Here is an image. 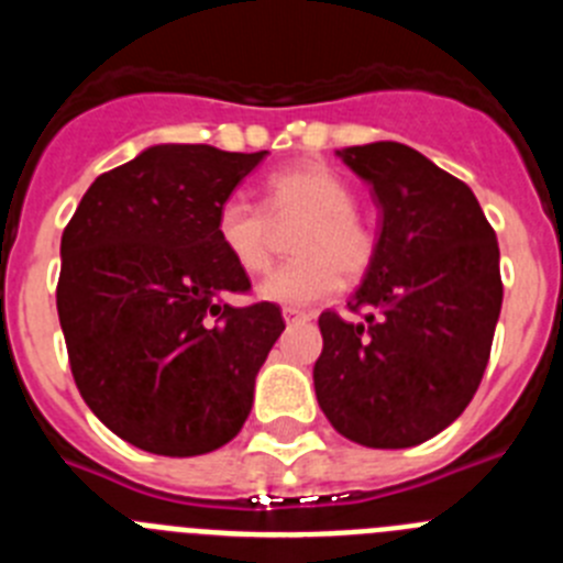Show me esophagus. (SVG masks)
Segmentation results:
<instances>
[{
    "label": "esophagus",
    "instance_id": "obj_1",
    "mask_svg": "<svg viewBox=\"0 0 563 563\" xmlns=\"http://www.w3.org/2000/svg\"><path fill=\"white\" fill-rule=\"evenodd\" d=\"M282 316H285L287 324H296V321H307V318H310V312L292 310V307H285V310H282Z\"/></svg>",
    "mask_w": 563,
    "mask_h": 563
}]
</instances>
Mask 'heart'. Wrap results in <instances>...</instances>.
<instances>
[{
	"mask_svg": "<svg viewBox=\"0 0 563 563\" xmlns=\"http://www.w3.org/2000/svg\"><path fill=\"white\" fill-rule=\"evenodd\" d=\"M265 210L245 197H228L217 208L213 233L233 265L245 273H262L271 262V221L307 217L292 251L298 258L267 273L256 296L271 305L298 310L324 301L341 290L342 267L357 276L375 256V236L355 217V194L341 174L321 163L282 168L265 183Z\"/></svg>",
	"mask_w": 563,
	"mask_h": 563,
	"instance_id": "b5f03b06",
	"label": "heart"
}]
</instances>
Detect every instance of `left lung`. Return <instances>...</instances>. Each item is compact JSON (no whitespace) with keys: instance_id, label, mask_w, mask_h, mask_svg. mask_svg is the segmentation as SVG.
Returning <instances> with one entry per match:
<instances>
[{"instance_id":"8db88e82","label":"left lung","mask_w":563,"mask_h":563,"mask_svg":"<svg viewBox=\"0 0 563 563\" xmlns=\"http://www.w3.org/2000/svg\"><path fill=\"white\" fill-rule=\"evenodd\" d=\"M380 211L375 256L350 324L321 312L316 397L332 429L366 449H411L465 411L501 310L499 245L474 191L395 141L335 152Z\"/></svg>"}]
</instances>
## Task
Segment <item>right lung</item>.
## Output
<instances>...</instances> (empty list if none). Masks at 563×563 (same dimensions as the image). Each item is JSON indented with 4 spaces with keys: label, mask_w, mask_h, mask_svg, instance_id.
<instances>
[{
    "label": "right lung",
    "mask_w": 563,
    "mask_h": 563,
    "mask_svg": "<svg viewBox=\"0 0 563 563\" xmlns=\"http://www.w3.org/2000/svg\"><path fill=\"white\" fill-rule=\"evenodd\" d=\"M267 152L161 143L101 174L62 236L56 305L73 377L109 431L161 456L222 449L285 330L213 233L222 200Z\"/></svg>",
    "instance_id": "obj_1"
}]
</instances>
